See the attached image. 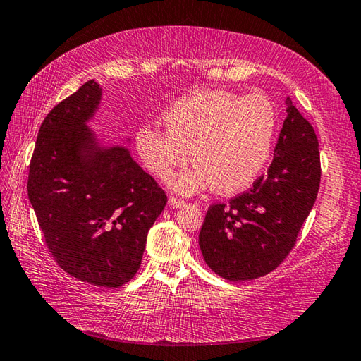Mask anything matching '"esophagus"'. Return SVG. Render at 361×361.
Instances as JSON below:
<instances>
[{
  "label": "esophagus",
  "mask_w": 361,
  "mask_h": 361,
  "mask_svg": "<svg viewBox=\"0 0 361 361\" xmlns=\"http://www.w3.org/2000/svg\"><path fill=\"white\" fill-rule=\"evenodd\" d=\"M183 204H185V202L180 200V198L169 197V206H171V208H180V206H183Z\"/></svg>",
  "instance_id": "1"
}]
</instances>
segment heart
<instances>
[{
	"label": "heart",
	"mask_w": 361,
	"mask_h": 361,
	"mask_svg": "<svg viewBox=\"0 0 361 361\" xmlns=\"http://www.w3.org/2000/svg\"><path fill=\"white\" fill-rule=\"evenodd\" d=\"M166 130L142 124L135 147L144 167L167 178L190 157L195 164L175 175L180 194L212 188L231 195L247 189L270 158L278 113L270 99L239 96L228 90H197L175 101L163 114Z\"/></svg>",
	"instance_id": "b5f03b06"
}]
</instances>
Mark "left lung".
<instances>
[{
    "instance_id": "left-lung-1",
    "label": "left lung",
    "mask_w": 361,
    "mask_h": 361,
    "mask_svg": "<svg viewBox=\"0 0 361 361\" xmlns=\"http://www.w3.org/2000/svg\"><path fill=\"white\" fill-rule=\"evenodd\" d=\"M286 104L287 118L267 175L206 212L198 243L204 262L224 279L251 281L279 267L317 200L318 137L290 97Z\"/></svg>"
}]
</instances>
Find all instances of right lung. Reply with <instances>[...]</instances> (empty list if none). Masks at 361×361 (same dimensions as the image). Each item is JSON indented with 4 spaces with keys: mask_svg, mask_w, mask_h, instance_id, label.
<instances>
[{
    "mask_svg": "<svg viewBox=\"0 0 361 361\" xmlns=\"http://www.w3.org/2000/svg\"><path fill=\"white\" fill-rule=\"evenodd\" d=\"M94 80L48 113L29 164L27 195L60 268L97 287H121L140 270L164 190L121 145L101 147L87 122L101 104Z\"/></svg>",
    "mask_w": 361,
    "mask_h": 361,
    "instance_id": "right-lung-1",
    "label": "right lung"
}]
</instances>
